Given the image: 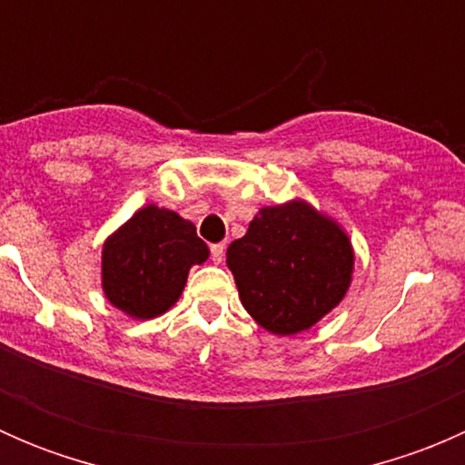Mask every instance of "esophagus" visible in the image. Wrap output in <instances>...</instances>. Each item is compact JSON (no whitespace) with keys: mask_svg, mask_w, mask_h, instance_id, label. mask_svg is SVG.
<instances>
[{"mask_svg":"<svg viewBox=\"0 0 465 465\" xmlns=\"http://www.w3.org/2000/svg\"><path fill=\"white\" fill-rule=\"evenodd\" d=\"M224 259V245L218 242V245H211V261L213 262H223Z\"/></svg>","mask_w":465,"mask_h":465,"instance_id":"esophagus-1","label":"esophagus"}]
</instances>
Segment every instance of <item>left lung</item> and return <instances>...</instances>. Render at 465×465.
<instances>
[{
	"label": "left lung",
	"mask_w": 465,
	"mask_h": 465,
	"mask_svg": "<svg viewBox=\"0 0 465 465\" xmlns=\"http://www.w3.org/2000/svg\"><path fill=\"white\" fill-rule=\"evenodd\" d=\"M344 229L303 200L262 206L227 250L245 311L274 335L315 326L344 299L353 274Z\"/></svg>",
	"instance_id": "8db88e82"
}]
</instances>
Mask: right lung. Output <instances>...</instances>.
<instances>
[{"label":"right lung","mask_w":465,"mask_h":465,"mask_svg":"<svg viewBox=\"0 0 465 465\" xmlns=\"http://www.w3.org/2000/svg\"><path fill=\"white\" fill-rule=\"evenodd\" d=\"M206 259L209 247L193 223L148 204L103 245V292L133 320H153L175 306L189 270Z\"/></svg>","instance_id":"obj_1"}]
</instances>
